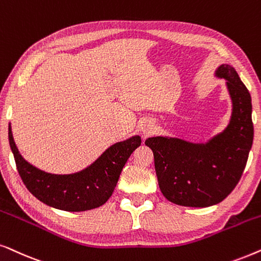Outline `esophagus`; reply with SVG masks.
<instances>
[{"label": "esophagus", "instance_id": "esophagus-1", "mask_svg": "<svg viewBox=\"0 0 261 261\" xmlns=\"http://www.w3.org/2000/svg\"><path fill=\"white\" fill-rule=\"evenodd\" d=\"M154 127H155V124H154V121H152V120L144 119L141 123V130H142V133L145 134V135L150 134L151 131L154 130Z\"/></svg>", "mask_w": 261, "mask_h": 261}]
</instances>
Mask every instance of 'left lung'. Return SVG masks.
Returning <instances> with one entry per match:
<instances>
[{
	"label": "left lung",
	"mask_w": 261,
	"mask_h": 261,
	"mask_svg": "<svg viewBox=\"0 0 261 261\" xmlns=\"http://www.w3.org/2000/svg\"><path fill=\"white\" fill-rule=\"evenodd\" d=\"M215 76L227 81L231 100L230 120L222 133L205 143L169 136L145 140L154 152L160 190L178 205L206 207L228 197L244 173L253 144L248 89L229 64H221Z\"/></svg>",
	"instance_id": "8db88e82"
}]
</instances>
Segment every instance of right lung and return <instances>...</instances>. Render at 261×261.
Listing matches in <instances>:
<instances>
[{"mask_svg": "<svg viewBox=\"0 0 261 261\" xmlns=\"http://www.w3.org/2000/svg\"><path fill=\"white\" fill-rule=\"evenodd\" d=\"M9 145L16 168L27 190L37 199L58 210H92L105 204L112 196L127 159L141 145L138 135L107 148L92 165L72 174H52L27 162L19 152L8 127Z\"/></svg>", "mask_w": 261, "mask_h": 261, "instance_id": "add662e5", "label": "right lung"}]
</instances>
